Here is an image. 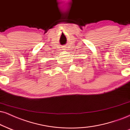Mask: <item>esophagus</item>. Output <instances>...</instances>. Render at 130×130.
Returning <instances> with one entry per match:
<instances>
[{
  "instance_id": "obj_1",
  "label": "esophagus",
  "mask_w": 130,
  "mask_h": 130,
  "mask_svg": "<svg viewBox=\"0 0 130 130\" xmlns=\"http://www.w3.org/2000/svg\"><path fill=\"white\" fill-rule=\"evenodd\" d=\"M62 50H63V51H65L66 49V46H62Z\"/></svg>"
}]
</instances>
